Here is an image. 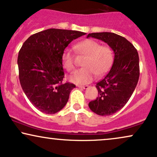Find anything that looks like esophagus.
Segmentation results:
<instances>
[{"label": "esophagus", "mask_w": 157, "mask_h": 157, "mask_svg": "<svg viewBox=\"0 0 157 157\" xmlns=\"http://www.w3.org/2000/svg\"><path fill=\"white\" fill-rule=\"evenodd\" d=\"M78 87L79 88H82V89H87L89 88V86H87V85H85V86H82V85H78Z\"/></svg>", "instance_id": "34e87169"}]
</instances>
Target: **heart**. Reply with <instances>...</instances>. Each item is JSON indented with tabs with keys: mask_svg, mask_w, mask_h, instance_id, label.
Masks as SVG:
<instances>
[{
	"mask_svg": "<svg viewBox=\"0 0 157 157\" xmlns=\"http://www.w3.org/2000/svg\"><path fill=\"white\" fill-rule=\"evenodd\" d=\"M77 52L86 55L84 61L85 67L75 71L69 76V80L75 84H86L93 80L95 75L102 76L109 71L114 59L111 46L101 45L94 39H86L75 44ZM62 64L69 72L75 67V57L70 49H65L62 55Z\"/></svg>",
	"mask_w": 157,
	"mask_h": 157,
	"instance_id": "heart-1",
	"label": "heart"
}]
</instances>
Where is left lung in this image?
Listing matches in <instances>:
<instances>
[{"label":"left lung","instance_id":"left-lung-1","mask_svg":"<svg viewBox=\"0 0 157 157\" xmlns=\"http://www.w3.org/2000/svg\"><path fill=\"white\" fill-rule=\"evenodd\" d=\"M89 37L104 41L114 53L111 70L96 84L99 95L89 103L98 115L110 116L125 105L136 87L140 75L138 53L129 40L113 33H93Z\"/></svg>","mask_w":157,"mask_h":157}]
</instances>
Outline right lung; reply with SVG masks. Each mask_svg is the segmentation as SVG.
I'll use <instances>...</instances> for the list:
<instances>
[{"label": "right lung", "mask_w": 157, "mask_h": 157, "mask_svg": "<svg viewBox=\"0 0 157 157\" xmlns=\"http://www.w3.org/2000/svg\"><path fill=\"white\" fill-rule=\"evenodd\" d=\"M86 33L50 28L30 36L19 52L21 86L35 107L53 114L65 107L75 84L63 83L62 55L73 40Z\"/></svg>", "instance_id": "1"}]
</instances>
